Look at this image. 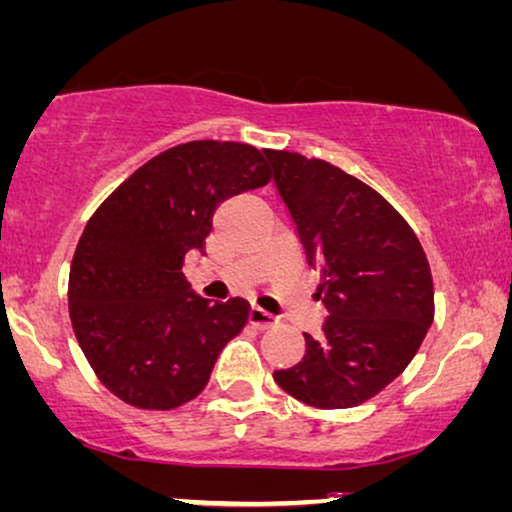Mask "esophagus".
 I'll return each mask as SVG.
<instances>
[{
    "label": "esophagus",
    "instance_id": "obj_1",
    "mask_svg": "<svg viewBox=\"0 0 512 512\" xmlns=\"http://www.w3.org/2000/svg\"><path fill=\"white\" fill-rule=\"evenodd\" d=\"M249 323L254 325V327H258V330H268V327L277 325V318H275L273 313H268V311H263V308L254 306L249 311Z\"/></svg>",
    "mask_w": 512,
    "mask_h": 512
}]
</instances>
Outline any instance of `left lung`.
<instances>
[{
	"label": "left lung",
	"mask_w": 512,
	"mask_h": 512,
	"mask_svg": "<svg viewBox=\"0 0 512 512\" xmlns=\"http://www.w3.org/2000/svg\"><path fill=\"white\" fill-rule=\"evenodd\" d=\"M308 266L323 273L320 337L273 377L315 408H353L394 382L434 320V285L420 239L382 194L342 168L266 149Z\"/></svg>",
	"instance_id": "obj_1"
}]
</instances>
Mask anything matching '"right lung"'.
Instances as JSON below:
<instances>
[{"instance_id":"right-lung-1","label":"right lung","mask_w":512,"mask_h":512,"mask_svg":"<svg viewBox=\"0 0 512 512\" xmlns=\"http://www.w3.org/2000/svg\"><path fill=\"white\" fill-rule=\"evenodd\" d=\"M270 178L251 144H178L137 168L87 220L68 275V313L87 363L118 399L173 410L204 391L251 306L189 292L182 263L204 249L220 201Z\"/></svg>"}]
</instances>
